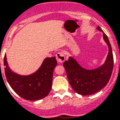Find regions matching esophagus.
<instances>
[{
	"mask_svg": "<svg viewBox=\"0 0 120 120\" xmlns=\"http://www.w3.org/2000/svg\"><path fill=\"white\" fill-rule=\"evenodd\" d=\"M56 58L58 64H62L65 60V56L63 52H58L56 55Z\"/></svg>",
	"mask_w": 120,
	"mask_h": 120,
	"instance_id": "34e87169",
	"label": "esophagus"
}]
</instances>
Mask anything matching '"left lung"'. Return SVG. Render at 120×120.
<instances>
[{"label":"left lung","instance_id":"1","mask_svg":"<svg viewBox=\"0 0 120 120\" xmlns=\"http://www.w3.org/2000/svg\"><path fill=\"white\" fill-rule=\"evenodd\" d=\"M97 29L103 32L99 26ZM103 38L108 46L109 52L105 64L98 68L93 70L85 69L71 56L64 62V66L70 86L79 94H93L105 87L110 79L113 68V52L111 44L105 33H103Z\"/></svg>","mask_w":120,"mask_h":120}]
</instances>
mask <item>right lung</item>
I'll use <instances>...</instances> for the list:
<instances>
[{
	"instance_id": "right-lung-1",
	"label": "right lung",
	"mask_w": 120,
	"mask_h": 120,
	"mask_svg": "<svg viewBox=\"0 0 120 120\" xmlns=\"http://www.w3.org/2000/svg\"><path fill=\"white\" fill-rule=\"evenodd\" d=\"M4 65L7 82L22 98L37 101L48 96L52 89L54 68L57 65L55 56L45 58L39 69L29 75H21L11 71L8 66L5 55Z\"/></svg>"
}]
</instances>
